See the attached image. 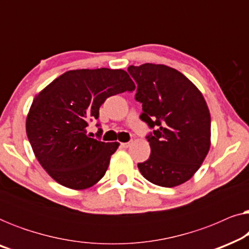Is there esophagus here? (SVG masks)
Here are the masks:
<instances>
[{
  "label": "esophagus",
  "mask_w": 249,
  "mask_h": 249,
  "mask_svg": "<svg viewBox=\"0 0 249 249\" xmlns=\"http://www.w3.org/2000/svg\"><path fill=\"white\" fill-rule=\"evenodd\" d=\"M131 144H132V141H130V142H122L121 145H122V147L128 148V147H130Z\"/></svg>",
  "instance_id": "34e87169"
}]
</instances>
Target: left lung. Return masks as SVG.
<instances>
[{"label": "left lung", "instance_id": "left-lung-1", "mask_svg": "<svg viewBox=\"0 0 249 249\" xmlns=\"http://www.w3.org/2000/svg\"><path fill=\"white\" fill-rule=\"evenodd\" d=\"M137 84L141 120L151 132L147 161L138 163L145 179L161 187L186 182L199 169L211 145V115L203 95L188 78L164 64L128 68Z\"/></svg>", "mask_w": 249, "mask_h": 249}]
</instances>
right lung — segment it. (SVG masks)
<instances>
[{"label":"right lung","mask_w":249,"mask_h":249,"mask_svg":"<svg viewBox=\"0 0 249 249\" xmlns=\"http://www.w3.org/2000/svg\"><path fill=\"white\" fill-rule=\"evenodd\" d=\"M134 89V81L121 69L70 70L34 98L27 137L40 165L56 182L85 189L103 178L119 142H102V128L97 138H91L87 127L98 120L107 97Z\"/></svg>","instance_id":"add662e5"}]
</instances>
